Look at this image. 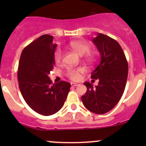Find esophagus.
<instances>
[{
  "instance_id": "34e87169",
  "label": "esophagus",
  "mask_w": 146,
  "mask_h": 146,
  "mask_svg": "<svg viewBox=\"0 0 146 146\" xmlns=\"http://www.w3.org/2000/svg\"><path fill=\"white\" fill-rule=\"evenodd\" d=\"M79 85H80V84L76 83V82H71V86L76 87V86H78Z\"/></svg>"
}]
</instances>
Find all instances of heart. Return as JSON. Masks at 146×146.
Segmentation results:
<instances>
[{
	"label": "heart",
	"mask_w": 146,
	"mask_h": 146,
	"mask_svg": "<svg viewBox=\"0 0 146 146\" xmlns=\"http://www.w3.org/2000/svg\"><path fill=\"white\" fill-rule=\"evenodd\" d=\"M68 47L70 49L77 52L79 55L84 56L88 54L90 51V46L86 42L82 41H73L70 42L68 45ZM63 58V51L61 49L58 48L54 53V61L56 64H60ZM87 59L90 60V57L88 56ZM85 70L82 68H68L67 70L68 77L72 80H78L80 78V74L84 73Z\"/></svg>",
	"instance_id": "heart-1"
}]
</instances>
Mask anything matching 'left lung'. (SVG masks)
<instances>
[{
  "label": "left lung",
  "instance_id": "obj_1",
  "mask_svg": "<svg viewBox=\"0 0 146 146\" xmlns=\"http://www.w3.org/2000/svg\"><path fill=\"white\" fill-rule=\"evenodd\" d=\"M92 42L100 54V62L91 73V78L99 82L95 88L89 82H84L87 92L81 100L89 111L103 114L112 110L123 95L129 66L124 53L115 39L99 33Z\"/></svg>",
  "mask_w": 146,
  "mask_h": 146
}]
</instances>
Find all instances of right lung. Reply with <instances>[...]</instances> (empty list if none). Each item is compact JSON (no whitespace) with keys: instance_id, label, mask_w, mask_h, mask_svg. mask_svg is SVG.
Returning <instances> with one entry per match:
<instances>
[{"instance_id":"obj_1","label":"right lung","mask_w":146,"mask_h":146,"mask_svg":"<svg viewBox=\"0 0 146 146\" xmlns=\"http://www.w3.org/2000/svg\"><path fill=\"white\" fill-rule=\"evenodd\" d=\"M53 36L44 35L27 46L22 51L17 78L25 101L34 111L49 116L64 106L70 84L60 81L52 84L48 74L55 66Z\"/></svg>"}]
</instances>
